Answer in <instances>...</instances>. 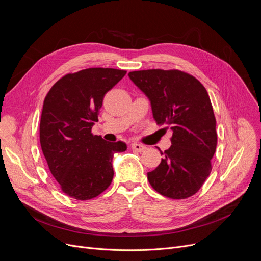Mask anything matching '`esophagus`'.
<instances>
[{
	"mask_svg": "<svg viewBox=\"0 0 261 261\" xmlns=\"http://www.w3.org/2000/svg\"><path fill=\"white\" fill-rule=\"evenodd\" d=\"M131 148H132L133 150H135V151H138V152H143V151H145V150L147 149L146 146L141 145V144H138V143H133V144L131 145Z\"/></svg>",
	"mask_w": 261,
	"mask_h": 261,
	"instance_id": "esophagus-1",
	"label": "esophagus"
}]
</instances>
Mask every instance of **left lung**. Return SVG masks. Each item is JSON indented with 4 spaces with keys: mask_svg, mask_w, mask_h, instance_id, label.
I'll use <instances>...</instances> for the list:
<instances>
[{
    "mask_svg": "<svg viewBox=\"0 0 261 261\" xmlns=\"http://www.w3.org/2000/svg\"><path fill=\"white\" fill-rule=\"evenodd\" d=\"M130 79L151 103L158 125L172 131L171 146L160 165L148 172L159 194L186 199L202 187L212 171L216 147V118L208 93L201 82L177 70L130 72Z\"/></svg>",
    "mask_w": 261,
    "mask_h": 261,
    "instance_id": "obj_1",
    "label": "left lung"
}]
</instances>
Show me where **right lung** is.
<instances>
[{
	"label": "right lung",
	"instance_id": "1",
	"mask_svg": "<svg viewBox=\"0 0 261 261\" xmlns=\"http://www.w3.org/2000/svg\"><path fill=\"white\" fill-rule=\"evenodd\" d=\"M126 73L116 68H86L63 76L46 95L40 144L53 176L68 197L93 199L113 180V155L126 151L127 145L106 142L91 131L98 121L106 93Z\"/></svg>",
	"mask_w": 261,
	"mask_h": 261
}]
</instances>
